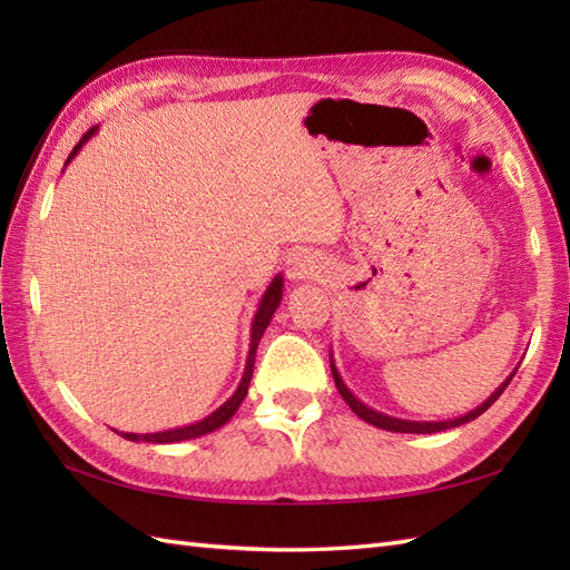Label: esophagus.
<instances>
[{
  "mask_svg": "<svg viewBox=\"0 0 570 570\" xmlns=\"http://www.w3.org/2000/svg\"><path fill=\"white\" fill-rule=\"evenodd\" d=\"M316 269H318V264H316V259L311 257L308 252L288 254L286 274H288V278H294V282H304V278H308Z\"/></svg>",
  "mask_w": 570,
  "mask_h": 570,
  "instance_id": "1",
  "label": "esophagus"
}]
</instances>
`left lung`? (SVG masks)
<instances>
[{
  "instance_id": "obj_1",
  "label": "left lung",
  "mask_w": 570,
  "mask_h": 570,
  "mask_svg": "<svg viewBox=\"0 0 570 570\" xmlns=\"http://www.w3.org/2000/svg\"><path fill=\"white\" fill-rule=\"evenodd\" d=\"M331 370H333V380H335V386H337V392H341V396L345 399V404L355 411V414L362 419V421H367V423H372V426H377V429H384V431H394V433H439V431H448V429H455V426H463V423H468V421H475L480 414H485V411L498 402L500 399V394L507 390V384L512 382V377H514V372L510 374V377H507L498 390H494L485 402H482L480 406H475L472 411H468L465 416H458V419H448V421H406V419H396V416H386V414H382V411H374V409H370L367 404H362L360 399L347 390V384L343 382V377H341V372H337V367H335V362H333V355H331Z\"/></svg>"
}]
</instances>
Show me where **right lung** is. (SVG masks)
<instances>
[{
	"label": "right lung",
	"instance_id": "1",
	"mask_svg": "<svg viewBox=\"0 0 570 570\" xmlns=\"http://www.w3.org/2000/svg\"><path fill=\"white\" fill-rule=\"evenodd\" d=\"M95 131H98V127H92L88 135H82V139L76 144V149L70 151L66 164L72 161V156H76L82 149V144L88 141L95 135ZM282 296H284V276L276 274L272 278V284L266 286V292H264L259 306H257V313H254L252 337H249V355H247V362H245V374H242V380L237 384L235 394L229 396L223 406H217L210 416H205V419H200L196 423H188V426H180V429H168V431H156V433H125L122 431L119 435H122V439H127V441H135V443H139V441H147V443H178V441L200 439V435L213 433V431H217L220 426H225V423L235 416V411L239 409L242 399L247 396L252 370H254V355H257V345L262 341L266 325H269L272 318H274V311L278 308V304H282Z\"/></svg>",
	"mask_w": 570,
	"mask_h": 570
}]
</instances>
